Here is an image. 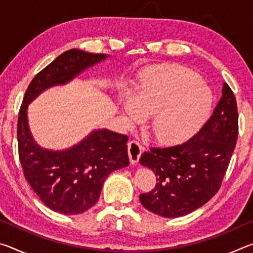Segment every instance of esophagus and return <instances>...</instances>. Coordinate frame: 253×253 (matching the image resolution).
Here are the masks:
<instances>
[{"instance_id":"esophagus-1","label":"esophagus","mask_w":253,"mask_h":253,"mask_svg":"<svg viewBox=\"0 0 253 253\" xmlns=\"http://www.w3.org/2000/svg\"><path fill=\"white\" fill-rule=\"evenodd\" d=\"M144 151V147L139 144L138 140H130L128 143V155H129V160L131 164H136L138 163L139 157L142 155Z\"/></svg>"}]
</instances>
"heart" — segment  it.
Listing matches in <instances>:
<instances>
[{"label":"heart","instance_id":"1","mask_svg":"<svg viewBox=\"0 0 253 253\" xmlns=\"http://www.w3.org/2000/svg\"><path fill=\"white\" fill-rule=\"evenodd\" d=\"M213 93L200 76L181 66L149 68L135 92L124 89L121 104L130 123L152 115L149 128L158 142L173 144L195 134L211 111Z\"/></svg>","mask_w":253,"mask_h":253}]
</instances>
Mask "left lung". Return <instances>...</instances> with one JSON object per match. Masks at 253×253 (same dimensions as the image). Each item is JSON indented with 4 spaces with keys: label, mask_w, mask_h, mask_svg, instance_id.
Masks as SVG:
<instances>
[{
    "label": "left lung",
    "mask_w": 253,
    "mask_h": 253,
    "mask_svg": "<svg viewBox=\"0 0 253 253\" xmlns=\"http://www.w3.org/2000/svg\"><path fill=\"white\" fill-rule=\"evenodd\" d=\"M234 93L223 84L222 97L200 131L179 145L149 148L139 163L155 173L154 190L139 195L148 211L178 217L195 211L221 186L238 138Z\"/></svg>",
    "instance_id": "1"
}]
</instances>
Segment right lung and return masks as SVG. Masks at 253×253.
I'll return each mask as SVG.
<instances>
[{"label": "right lung", "instance_id": "right-lung-1", "mask_svg": "<svg viewBox=\"0 0 253 253\" xmlns=\"http://www.w3.org/2000/svg\"><path fill=\"white\" fill-rule=\"evenodd\" d=\"M106 58L79 49L60 54L32 79L20 108L18 147L24 177L46 207L61 214H80L97 203L107 176L129 165L128 137L104 128L63 151L42 148L30 131L28 106L45 89L68 84Z\"/></svg>", "mask_w": 253, "mask_h": 253}]
</instances>
